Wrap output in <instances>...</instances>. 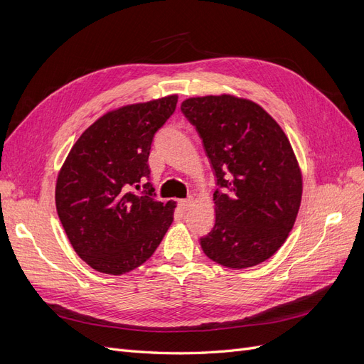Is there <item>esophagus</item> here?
Here are the masks:
<instances>
[{
    "mask_svg": "<svg viewBox=\"0 0 364 364\" xmlns=\"http://www.w3.org/2000/svg\"><path fill=\"white\" fill-rule=\"evenodd\" d=\"M193 202H194L193 199H182V200H179V208L182 209V211H188Z\"/></svg>",
    "mask_w": 364,
    "mask_h": 364,
    "instance_id": "34e87169",
    "label": "esophagus"
}]
</instances>
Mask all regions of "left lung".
Wrapping results in <instances>:
<instances>
[{
	"label": "left lung",
	"mask_w": 364,
	"mask_h": 364,
	"mask_svg": "<svg viewBox=\"0 0 364 364\" xmlns=\"http://www.w3.org/2000/svg\"><path fill=\"white\" fill-rule=\"evenodd\" d=\"M182 112L213 164L215 225L200 238L208 258L229 269L269 259L287 240L302 200V171L285 132L270 114L232 94L190 97Z\"/></svg>",
	"instance_id": "obj_1"
}]
</instances>
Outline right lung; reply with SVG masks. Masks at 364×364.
I'll list each match as a JSON object with an SVG mask.
<instances>
[{"instance_id":"obj_1","label":"right lung","mask_w":364,"mask_h":364,"mask_svg":"<svg viewBox=\"0 0 364 364\" xmlns=\"http://www.w3.org/2000/svg\"><path fill=\"white\" fill-rule=\"evenodd\" d=\"M176 105L178 94H171L107 111L75 141L59 170L60 223L77 255L97 272L117 277L139 267L173 223L176 202H156L151 191L138 196L130 186L149 178L153 135Z\"/></svg>"}]
</instances>
